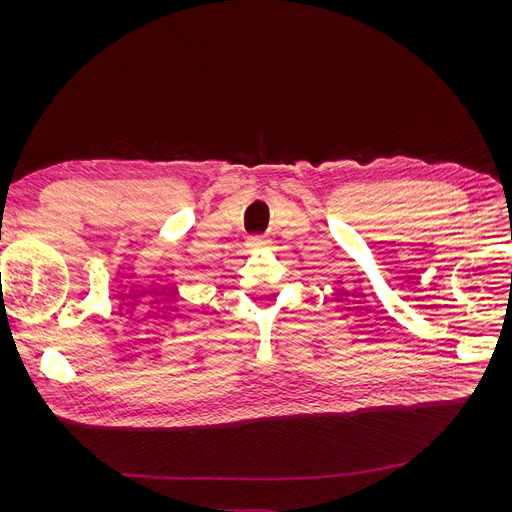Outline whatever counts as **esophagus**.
Wrapping results in <instances>:
<instances>
[{
    "instance_id": "1",
    "label": "esophagus",
    "mask_w": 512,
    "mask_h": 512,
    "mask_svg": "<svg viewBox=\"0 0 512 512\" xmlns=\"http://www.w3.org/2000/svg\"><path fill=\"white\" fill-rule=\"evenodd\" d=\"M247 245H250L252 250H258V247L269 245V239L262 237V235H254V237H247Z\"/></svg>"
}]
</instances>
